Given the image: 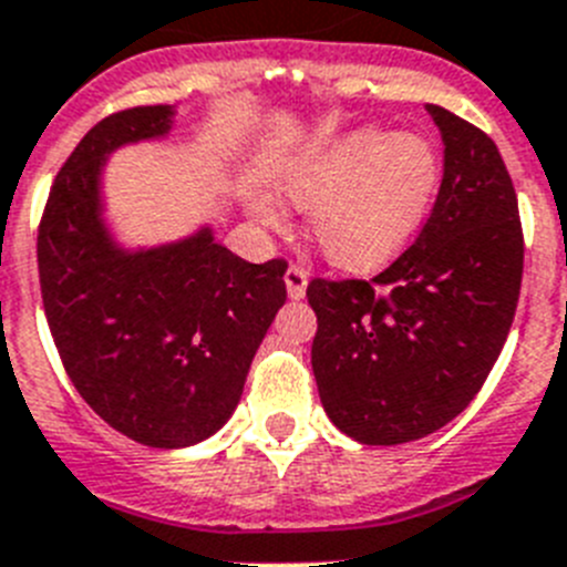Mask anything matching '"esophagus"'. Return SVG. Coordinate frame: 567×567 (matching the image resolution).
I'll return each mask as SVG.
<instances>
[{
    "mask_svg": "<svg viewBox=\"0 0 567 567\" xmlns=\"http://www.w3.org/2000/svg\"><path fill=\"white\" fill-rule=\"evenodd\" d=\"M284 280H287V292H289V298H292V300H300L303 295H307V280H309L307 267L292 264V267L287 269V275H284Z\"/></svg>",
    "mask_w": 567,
    "mask_h": 567,
    "instance_id": "obj_1",
    "label": "esophagus"
}]
</instances>
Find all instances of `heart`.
Masks as SVG:
<instances>
[{"instance_id": "1", "label": "heart", "mask_w": 567, "mask_h": 567, "mask_svg": "<svg viewBox=\"0 0 567 567\" xmlns=\"http://www.w3.org/2000/svg\"><path fill=\"white\" fill-rule=\"evenodd\" d=\"M440 182V155L423 135L358 130L318 150L284 178V193L312 213V238L343 269H372L400 252ZM255 215L275 224L272 207Z\"/></svg>"}]
</instances>
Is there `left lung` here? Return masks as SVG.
Masks as SVG:
<instances>
[{
	"instance_id": "obj_1",
	"label": "left lung",
	"mask_w": 567,
	"mask_h": 567,
	"mask_svg": "<svg viewBox=\"0 0 567 567\" xmlns=\"http://www.w3.org/2000/svg\"><path fill=\"white\" fill-rule=\"evenodd\" d=\"M443 184L412 247L372 280L315 278L312 372L340 432L400 445L457 417L497 363L523 284L517 193L497 144L425 104Z\"/></svg>"
}]
</instances>
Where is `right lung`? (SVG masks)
I'll return each mask as SVG.
<instances>
[{"instance_id":"right-lung-1","label":"right lung","mask_w":567,"mask_h":567,"mask_svg":"<svg viewBox=\"0 0 567 567\" xmlns=\"http://www.w3.org/2000/svg\"><path fill=\"white\" fill-rule=\"evenodd\" d=\"M169 104L107 115L50 187L37 255L64 372L115 432L150 449L202 443L229 420L269 323L287 260L249 264L213 229L127 252L102 221V169L122 144L162 138Z\"/></svg>"}]
</instances>
